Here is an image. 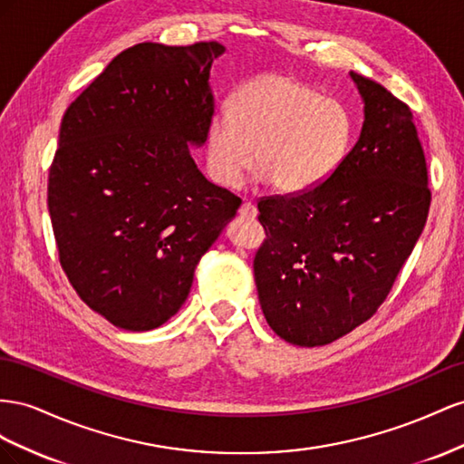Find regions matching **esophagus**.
<instances>
[{"label": "esophagus", "mask_w": 464, "mask_h": 464, "mask_svg": "<svg viewBox=\"0 0 464 464\" xmlns=\"http://www.w3.org/2000/svg\"><path fill=\"white\" fill-rule=\"evenodd\" d=\"M256 214H258L256 208H255L253 204H250V202H243V204H241V208H239V216H241V218L255 219Z\"/></svg>", "instance_id": "34e87169"}]
</instances>
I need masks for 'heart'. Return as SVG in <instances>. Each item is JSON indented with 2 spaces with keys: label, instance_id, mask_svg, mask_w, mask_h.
<instances>
[{
  "label": "heart",
  "instance_id": "1",
  "mask_svg": "<svg viewBox=\"0 0 464 464\" xmlns=\"http://www.w3.org/2000/svg\"><path fill=\"white\" fill-rule=\"evenodd\" d=\"M352 121L336 99L282 73H264L235 91L227 112L206 130V165L219 187L233 188L255 163L276 190L319 187L348 151Z\"/></svg>",
  "mask_w": 464,
  "mask_h": 464
}]
</instances>
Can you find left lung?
Masks as SVG:
<instances>
[{
	"label": "left lung",
	"mask_w": 464,
	"mask_h": 464,
	"mask_svg": "<svg viewBox=\"0 0 464 464\" xmlns=\"http://www.w3.org/2000/svg\"><path fill=\"white\" fill-rule=\"evenodd\" d=\"M350 77L360 140L319 187L258 202L255 256L264 316L294 346H324L377 313L428 219L431 192L412 112L385 87Z\"/></svg>",
	"instance_id": "1"
}]
</instances>
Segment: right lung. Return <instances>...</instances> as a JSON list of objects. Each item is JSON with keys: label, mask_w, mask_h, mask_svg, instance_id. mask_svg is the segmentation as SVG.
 <instances>
[{"label": "right lung", "mask_w": 464, "mask_h": 464, "mask_svg": "<svg viewBox=\"0 0 464 464\" xmlns=\"http://www.w3.org/2000/svg\"><path fill=\"white\" fill-rule=\"evenodd\" d=\"M219 43H141L121 52L65 111L48 175L60 264L87 305L118 328L165 324L241 198L198 170L214 116Z\"/></svg>", "instance_id": "obj_1"}]
</instances>
